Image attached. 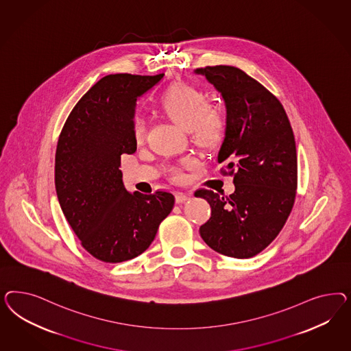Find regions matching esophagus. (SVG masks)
<instances>
[{
	"mask_svg": "<svg viewBox=\"0 0 351 351\" xmlns=\"http://www.w3.org/2000/svg\"><path fill=\"white\" fill-rule=\"evenodd\" d=\"M189 198H191V195L186 194V193H178V194H176V203L185 202V201H188Z\"/></svg>",
	"mask_w": 351,
	"mask_h": 351,
	"instance_id": "34e87169",
	"label": "esophagus"
}]
</instances>
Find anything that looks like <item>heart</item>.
<instances>
[{
	"instance_id": "1",
	"label": "heart",
	"mask_w": 351,
	"mask_h": 351,
	"mask_svg": "<svg viewBox=\"0 0 351 351\" xmlns=\"http://www.w3.org/2000/svg\"><path fill=\"white\" fill-rule=\"evenodd\" d=\"M160 109L180 128L189 131L193 140L208 147L223 138L226 128V113L220 104L207 101V94L197 86L178 82L171 85L158 99ZM147 125L140 116L132 119V136L136 143L145 138ZM171 176L179 179L180 169L173 167Z\"/></svg>"
}]
</instances>
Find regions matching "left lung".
I'll return each mask as SVG.
<instances>
[{
  "label": "left lung",
  "mask_w": 351,
  "mask_h": 351,
  "mask_svg": "<svg viewBox=\"0 0 351 351\" xmlns=\"http://www.w3.org/2000/svg\"><path fill=\"white\" fill-rule=\"evenodd\" d=\"M223 95L226 131L220 172L234 176L230 195L198 189L211 217L199 228L206 245L223 256L250 258L276 238L292 211L298 189V153L287 113L276 96L242 69L198 68Z\"/></svg>",
  "instance_id": "8db88e82"
}]
</instances>
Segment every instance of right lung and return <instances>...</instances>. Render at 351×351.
Masks as SVG:
<instances>
[{
	"label": "right lung",
	"mask_w": 351,
	"mask_h": 351,
	"mask_svg": "<svg viewBox=\"0 0 351 351\" xmlns=\"http://www.w3.org/2000/svg\"><path fill=\"white\" fill-rule=\"evenodd\" d=\"M162 77H103L75 104L58 140L55 188L62 211L82 247L104 263L141 255L175 203L169 191L130 194L119 170L121 156L136 150V99Z\"/></svg>",
	"instance_id": "obj_1"
}]
</instances>
